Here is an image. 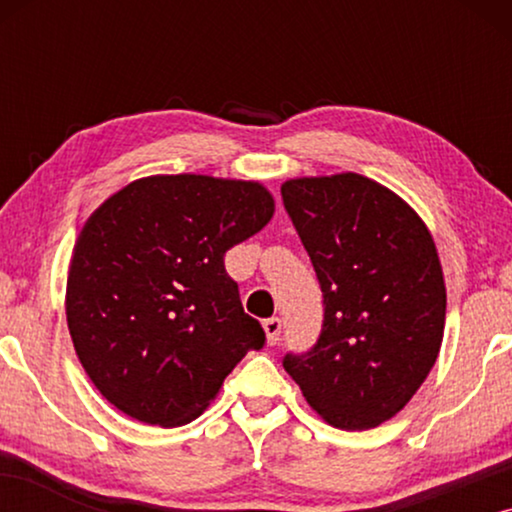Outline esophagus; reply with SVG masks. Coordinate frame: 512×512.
I'll return each instance as SVG.
<instances>
[{"label": "esophagus", "instance_id": "1", "mask_svg": "<svg viewBox=\"0 0 512 512\" xmlns=\"http://www.w3.org/2000/svg\"><path fill=\"white\" fill-rule=\"evenodd\" d=\"M263 328H265V335H268L270 345H277L279 335H282V319H279V317L265 319L263 321Z\"/></svg>", "mask_w": 512, "mask_h": 512}]
</instances>
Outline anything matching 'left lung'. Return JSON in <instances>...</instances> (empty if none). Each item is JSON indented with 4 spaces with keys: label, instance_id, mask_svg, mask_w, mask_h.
Segmentation results:
<instances>
[{
    "label": "left lung",
    "instance_id": "1",
    "mask_svg": "<svg viewBox=\"0 0 512 512\" xmlns=\"http://www.w3.org/2000/svg\"><path fill=\"white\" fill-rule=\"evenodd\" d=\"M282 200L324 296L317 342L282 366L335 429H373L438 359L447 298L436 244L398 195L361 174L291 179Z\"/></svg>",
    "mask_w": 512,
    "mask_h": 512
}]
</instances>
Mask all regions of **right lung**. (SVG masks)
Returning <instances> with one entry per match:
<instances>
[{
  "label": "right lung",
  "mask_w": 512,
  "mask_h": 512,
  "mask_svg": "<svg viewBox=\"0 0 512 512\" xmlns=\"http://www.w3.org/2000/svg\"><path fill=\"white\" fill-rule=\"evenodd\" d=\"M272 212L261 184L202 174L132 181L95 209L69 265L67 324L111 405L144 424H188L263 349L223 258Z\"/></svg>",
  "instance_id": "right-lung-1"
}]
</instances>
